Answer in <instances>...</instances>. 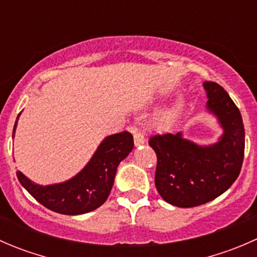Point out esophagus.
<instances>
[{
    "label": "esophagus",
    "mask_w": 257,
    "mask_h": 257,
    "mask_svg": "<svg viewBox=\"0 0 257 257\" xmlns=\"http://www.w3.org/2000/svg\"><path fill=\"white\" fill-rule=\"evenodd\" d=\"M133 133H134V144H136V147H139V145L144 144L145 142L144 136L138 131V128H133Z\"/></svg>",
    "instance_id": "34e87169"
}]
</instances>
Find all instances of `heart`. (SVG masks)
<instances>
[{
	"label": "heart",
	"mask_w": 257,
	"mask_h": 257,
	"mask_svg": "<svg viewBox=\"0 0 257 257\" xmlns=\"http://www.w3.org/2000/svg\"><path fill=\"white\" fill-rule=\"evenodd\" d=\"M183 107H184L183 103L178 102L174 107L160 114L154 123L155 128L159 129V131H167V129H169L170 126L175 123L178 116L180 115L181 110H183Z\"/></svg>",
	"instance_id": "heart-1"
}]
</instances>
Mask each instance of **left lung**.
<instances>
[{
	"mask_svg": "<svg viewBox=\"0 0 257 257\" xmlns=\"http://www.w3.org/2000/svg\"><path fill=\"white\" fill-rule=\"evenodd\" d=\"M206 108L219 120L224 133L211 145H198L177 134L150 137L157 154L155 186L167 203L179 208L203 205L234 184L242 167L245 129L239 108L226 90L215 82H204Z\"/></svg>",
	"mask_w": 257,
	"mask_h": 257,
	"instance_id": "1",
	"label": "left lung"
}]
</instances>
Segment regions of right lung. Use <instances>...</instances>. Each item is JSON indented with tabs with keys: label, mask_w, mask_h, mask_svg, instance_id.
<instances>
[{
	"label": "right lung",
	"mask_w": 257,
	"mask_h": 257,
	"mask_svg": "<svg viewBox=\"0 0 257 257\" xmlns=\"http://www.w3.org/2000/svg\"><path fill=\"white\" fill-rule=\"evenodd\" d=\"M18 119V116H17ZM17 120L15 123L16 129ZM134 147L129 132L107 137L95 150L88 164L64 183L42 186L32 183L21 172L17 178L21 185L43 206L64 215L85 214L99 208L109 196L119 163L128 157Z\"/></svg>",
	"instance_id": "1"
}]
</instances>
